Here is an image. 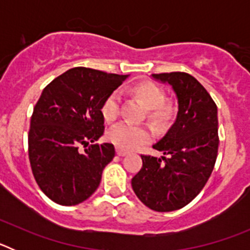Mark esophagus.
I'll use <instances>...</instances> for the list:
<instances>
[{
    "label": "esophagus",
    "instance_id": "1",
    "mask_svg": "<svg viewBox=\"0 0 250 250\" xmlns=\"http://www.w3.org/2000/svg\"><path fill=\"white\" fill-rule=\"evenodd\" d=\"M116 154H118L119 156H125L127 154V151H126V150L119 149V147H118V149H116Z\"/></svg>",
    "mask_w": 250,
    "mask_h": 250
}]
</instances>
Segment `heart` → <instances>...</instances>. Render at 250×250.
Wrapping results in <instances>:
<instances>
[{
  "label": "heart",
  "instance_id": "1",
  "mask_svg": "<svg viewBox=\"0 0 250 250\" xmlns=\"http://www.w3.org/2000/svg\"><path fill=\"white\" fill-rule=\"evenodd\" d=\"M134 94L149 110L147 118L156 126H167L174 118L175 110L170 104H165L164 91L155 83H140L135 86ZM119 110H120V92L114 91L103 103L101 114L105 121L114 123L119 116ZM107 140L119 149L132 150L150 140V131L145 126H135L123 123L109 130Z\"/></svg>",
  "mask_w": 250,
  "mask_h": 250
}]
</instances>
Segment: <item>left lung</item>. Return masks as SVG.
I'll return each mask as SVG.
<instances>
[{
  "label": "left lung",
  "instance_id": "1",
  "mask_svg": "<svg viewBox=\"0 0 250 250\" xmlns=\"http://www.w3.org/2000/svg\"><path fill=\"white\" fill-rule=\"evenodd\" d=\"M159 83L171 86L178 114L167 132L152 147L161 158L141 155L143 167L131 179L140 202L155 211L185 207L202 191L215 165L218 109L204 86L185 72L152 74Z\"/></svg>",
  "mask_w": 250,
  "mask_h": 250
}]
</instances>
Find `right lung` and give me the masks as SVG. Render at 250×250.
<instances>
[{
    "label": "right lung",
    "mask_w": 250,
    "mask_h": 250,
    "mask_svg": "<svg viewBox=\"0 0 250 250\" xmlns=\"http://www.w3.org/2000/svg\"><path fill=\"white\" fill-rule=\"evenodd\" d=\"M127 77L74 67L43 89L31 116L28 158L40 189L52 202L80 204L99 188L115 156L112 144H92L104 134L101 106Z\"/></svg>",
    "instance_id": "right-lung-1"
}]
</instances>
